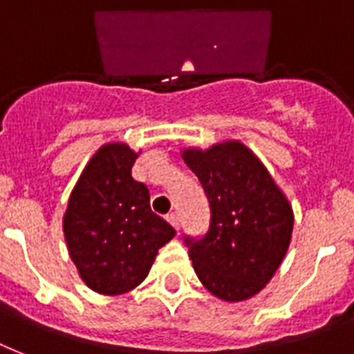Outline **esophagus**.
<instances>
[{
  "label": "esophagus",
  "mask_w": 354,
  "mask_h": 354,
  "mask_svg": "<svg viewBox=\"0 0 354 354\" xmlns=\"http://www.w3.org/2000/svg\"><path fill=\"white\" fill-rule=\"evenodd\" d=\"M167 221H169V224H171L174 230H180V216H178L176 213H171V215H167Z\"/></svg>",
  "instance_id": "esophagus-1"
}]
</instances>
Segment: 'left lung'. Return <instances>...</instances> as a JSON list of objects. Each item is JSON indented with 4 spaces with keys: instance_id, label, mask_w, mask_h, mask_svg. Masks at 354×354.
<instances>
[{
    "instance_id": "8db88e82",
    "label": "left lung",
    "mask_w": 354,
    "mask_h": 354,
    "mask_svg": "<svg viewBox=\"0 0 354 354\" xmlns=\"http://www.w3.org/2000/svg\"><path fill=\"white\" fill-rule=\"evenodd\" d=\"M182 158L209 200V230L185 236L193 268L224 301H244L274 277L294 227L292 205L263 161L241 141L185 149Z\"/></svg>"
}]
</instances>
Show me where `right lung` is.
<instances>
[{
    "mask_svg": "<svg viewBox=\"0 0 354 354\" xmlns=\"http://www.w3.org/2000/svg\"><path fill=\"white\" fill-rule=\"evenodd\" d=\"M138 154L102 145L71 191L64 236L79 275L93 292L119 296L149 275L158 250L176 235L150 209L147 185L132 178Z\"/></svg>",
    "mask_w": 354,
    "mask_h": 354,
    "instance_id": "obj_1",
    "label": "right lung"
}]
</instances>
